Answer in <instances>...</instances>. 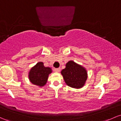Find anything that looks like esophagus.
Here are the masks:
<instances>
[{
	"label": "esophagus",
	"instance_id": "34e87169",
	"mask_svg": "<svg viewBox=\"0 0 121 121\" xmlns=\"http://www.w3.org/2000/svg\"><path fill=\"white\" fill-rule=\"evenodd\" d=\"M54 71L56 72H59L60 71V68H54Z\"/></svg>",
	"mask_w": 121,
	"mask_h": 121
}]
</instances>
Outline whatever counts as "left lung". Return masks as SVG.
<instances>
[{
	"instance_id": "obj_1",
	"label": "left lung",
	"mask_w": 121,
	"mask_h": 121,
	"mask_svg": "<svg viewBox=\"0 0 121 121\" xmlns=\"http://www.w3.org/2000/svg\"><path fill=\"white\" fill-rule=\"evenodd\" d=\"M61 73L66 84L75 88L82 87L87 78L86 70L72 61L66 64V68L62 70Z\"/></svg>"
}]
</instances>
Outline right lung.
Returning a JSON list of instances; mask_svg holds the SVG:
<instances>
[{"label": "right lung", "instance_id": "1", "mask_svg": "<svg viewBox=\"0 0 121 121\" xmlns=\"http://www.w3.org/2000/svg\"><path fill=\"white\" fill-rule=\"evenodd\" d=\"M52 72L50 68L45 67L43 63L39 62L33 67L29 72V79L33 84L43 86L46 84L49 74Z\"/></svg>", "mask_w": 121, "mask_h": 121}]
</instances>
